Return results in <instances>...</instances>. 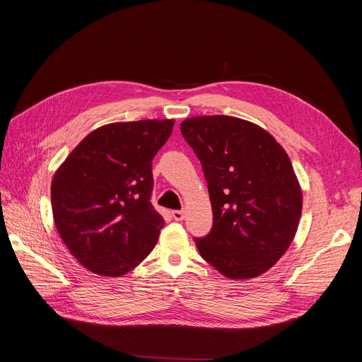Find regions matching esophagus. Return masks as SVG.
<instances>
[{
	"instance_id": "esophagus-1",
	"label": "esophagus",
	"mask_w": 362,
	"mask_h": 362,
	"mask_svg": "<svg viewBox=\"0 0 362 362\" xmlns=\"http://www.w3.org/2000/svg\"><path fill=\"white\" fill-rule=\"evenodd\" d=\"M184 216H185L184 210H175V211H172V217L175 218V221H178V222L182 221Z\"/></svg>"
}]
</instances>
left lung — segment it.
Returning <instances> with one entry per match:
<instances>
[{
  "label": "left lung",
  "instance_id": "left-lung-1",
  "mask_svg": "<svg viewBox=\"0 0 362 362\" xmlns=\"http://www.w3.org/2000/svg\"><path fill=\"white\" fill-rule=\"evenodd\" d=\"M181 133L202 164L213 210L201 257L229 279L257 278L291 245L302 190L287 152L266 129L233 116H196Z\"/></svg>",
  "mask_w": 362,
  "mask_h": 362
}]
</instances>
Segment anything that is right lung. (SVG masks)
Masks as SVG:
<instances>
[{
  "instance_id": "add662e5",
  "label": "right lung",
  "mask_w": 362,
  "mask_h": 362,
  "mask_svg": "<svg viewBox=\"0 0 362 362\" xmlns=\"http://www.w3.org/2000/svg\"><path fill=\"white\" fill-rule=\"evenodd\" d=\"M173 124L145 119L104 125L54 175V223L71 254L96 275H125L157 245L164 218L151 204L152 160Z\"/></svg>"
}]
</instances>
